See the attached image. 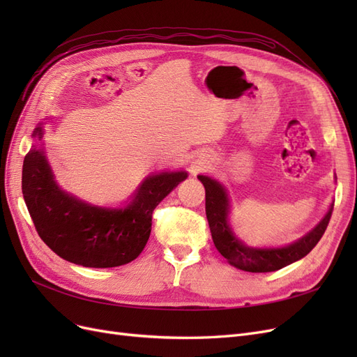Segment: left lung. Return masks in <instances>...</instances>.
Wrapping results in <instances>:
<instances>
[{
  "mask_svg": "<svg viewBox=\"0 0 357 357\" xmlns=\"http://www.w3.org/2000/svg\"><path fill=\"white\" fill-rule=\"evenodd\" d=\"M205 188V214L213 236V243L229 265L247 273H273L307 256L325 234L333 207L314 229L294 244L280 248H256L243 244L232 234L228 225L229 201L219 181L198 176Z\"/></svg>",
  "mask_w": 357,
  "mask_h": 357,
  "instance_id": "1",
  "label": "left lung"
}]
</instances>
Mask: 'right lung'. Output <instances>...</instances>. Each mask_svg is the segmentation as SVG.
<instances>
[{
    "label": "right lung",
    "mask_w": 357,
    "mask_h": 357,
    "mask_svg": "<svg viewBox=\"0 0 357 357\" xmlns=\"http://www.w3.org/2000/svg\"><path fill=\"white\" fill-rule=\"evenodd\" d=\"M32 137L41 139L43 128ZM186 177V172H162L143 183L128 207H95L59 190L45 155L32 147L24 159L22 193L40 238L58 256L75 265L112 268L143 252L153 210Z\"/></svg>",
    "instance_id": "obj_1"
}]
</instances>
